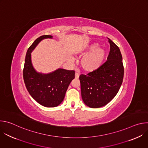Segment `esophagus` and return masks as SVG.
Returning a JSON list of instances; mask_svg holds the SVG:
<instances>
[{"label":"esophagus","mask_w":148,"mask_h":148,"mask_svg":"<svg viewBox=\"0 0 148 148\" xmlns=\"http://www.w3.org/2000/svg\"><path fill=\"white\" fill-rule=\"evenodd\" d=\"M75 77L76 79H78L79 78V74L78 73H75Z\"/></svg>","instance_id":"1"}]
</instances>
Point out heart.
Instances as JSON below:
<instances>
[{
    "mask_svg": "<svg viewBox=\"0 0 148 148\" xmlns=\"http://www.w3.org/2000/svg\"><path fill=\"white\" fill-rule=\"evenodd\" d=\"M97 44H92L87 47H84L78 53L84 56L81 60V67L86 72L91 73L98 69L105 60L106 56V51L102 48H98Z\"/></svg>",
    "mask_w": 148,
    "mask_h": 148,
    "instance_id": "b5f03b06",
    "label": "heart"
}]
</instances>
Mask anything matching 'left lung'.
I'll return each mask as SVG.
<instances>
[{
    "label": "left lung",
    "mask_w": 148,
    "mask_h": 148,
    "mask_svg": "<svg viewBox=\"0 0 148 148\" xmlns=\"http://www.w3.org/2000/svg\"><path fill=\"white\" fill-rule=\"evenodd\" d=\"M108 39L110 51L107 61L97 70L79 77L82 99L92 108L108 103L117 94L123 81L124 69L120 50Z\"/></svg>",
    "instance_id": "left-lung-1"
}]
</instances>
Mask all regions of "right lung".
Instances as JSON below:
<instances>
[{
  "instance_id": "1",
  "label": "right lung",
  "mask_w": 148,
  "mask_h": 148,
  "mask_svg": "<svg viewBox=\"0 0 148 148\" xmlns=\"http://www.w3.org/2000/svg\"><path fill=\"white\" fill-rule=\"evenodd\" d=\"M50 35L37 38L28 49L23 69V79L26 88L32 97L44 107L51 108L59 105L64 98L75 71L59 68L49 73L37 72L32 62V51L44 39L53 38Z\"/></svg>"
}]
</instances>
